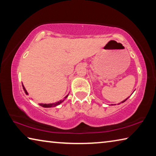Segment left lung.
I'll list each match as a JSON object with an SVG mask.
<instances>
[{
    "label": "left lung",
    "mask_w": 156,
    "mask_h": 156,
    "mask_svg": "<svg viewBox=\"0 0 156 156\" xmlns=\"http://www.w3.org/2000/svg\"><path fill=\"white\" fill-rule=\"evenodd\" d=\"M129 98H126L125 100H123V101H122V102H120V103H118V105H120V103H123V102H125L126 101V100H127V99Z\"/></svg>",
    "instance_id": "1"
}]
</instances>
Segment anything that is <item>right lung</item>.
<instances>
[{
	"label": "right lung",
	"mask_w": 156,
	"mask_h": 156,
	"mask_svg": "<svg viewBox=\"0 0 156 156\" xmlns=\"http://www.w3.org/2000/svg\"><path fill=\"white\" fill-rule=\"evenodd\" d=\"M22 84H23V90H24L25 94H26V95H29L28 92H27V90H26V89H25V87H24V85H23V83H22ZM68 95H69V94H68ZM68 95H67V96H65V98H67V96H68ZM65 99H63V100H59V101H58V102H54V103H50V104H40V105H41V106H43V107H45V108L54 107H56V106H58V105H59L60 104H61L62 102L63 101H64V100H65Z\"/></svg>",
	"instance_id": "right-lung-1"
}]
</instances>
